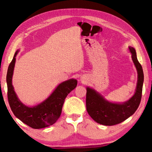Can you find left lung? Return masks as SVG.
I'll return each mask as SVG.
<instances>
[{
  "mask_svg": "<svg viewBox=\"0 0 152 152\" xmlns=\"http://www.w3.org/2000/svg\"><path fill=\"white\" fill-rule=\"evenodd\" d=\"M132 59L137 72V83L134 96L122 104L106 101L94 89L87 87L86 109L94 121L104 126H113L124 121L134 114L141 102L144 74L141 64L137 59L135 49L129 47Z\"/></svg>",
  "mask_w": 152,
  "mask_h": 152,
  "instance_id": "obj_1",
  "label": "left lung"
}]
</instances>
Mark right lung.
I'll return each instance as SVG.
<instances>
[{"label":"right lung","mask_w":152,"mask_h":152,"mask_svg":"<svg viewBox=\"0 0 152 152\" xmlns=\"http://www.w3.org/2000/svg\"><path fill=\"white\" fill-rule=\"evenodd\" d=\"M15 54L7 69L6 81L7 85V98L14 115L33 129H41L50 126L60 117L65 99L67 95L74 89L77 80L70 79L59 84L49 97L42 103L34 107H28L18 99L12 85V77L16 61Z\"/></svg>","instance_id":"obj_1"}]
</instances>
